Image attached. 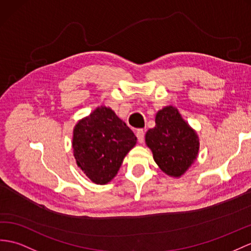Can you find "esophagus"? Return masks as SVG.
<instances>
[{"label": "esophagus", "mask_w": 251, "mask_h": 251, "mask_svg": "<svg viewBox=\"0 0 251 251\" xmlns=\"http://www.w3.org/2000/svg\"><path fill=\"white\" fill-rule=\"evenodd\" d=\"M136 137H137L139 143H143V142H144L145 132H144L143 129H137V130H136Z\"/></svg>", "instance_id": "esophagus-1"}]
</instances>
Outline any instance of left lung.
I'll use <instances>...</instances> for the list:
<instances>
[{
  "instance_id": "obj_1",
  "label": "left lung",
  "mask_w": 251,
  "mask_h": 251,
  "mask_svg": "<svg viewBox=\"0 0 251 251\" xmlns=\"http://www.w3.org/2000/svg\"><path fill=\"white\" fill-rule=\"evenodd\" d=\"M146 144L158 167L172 176L184 174L197 158L199 150L196 132L174 106L157 112L155 126L146 133Z\"/></svg>"
}]
</instances>
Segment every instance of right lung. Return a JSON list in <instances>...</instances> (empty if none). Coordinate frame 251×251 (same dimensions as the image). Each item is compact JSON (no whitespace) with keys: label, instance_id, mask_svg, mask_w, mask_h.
Listing matches in <instances>:
<instances>
[{"label":"right lung","instance_id":"add662e5","mask_svg":"<svg viewBox=\"0 0 251 251\" xmlns=\"http://www.w3.org/2000/svg\"><path fill=\"white\" fill-rule=\"evenodd\" d=\"M136 136L109 107L96 108L73 130L72 148L77 166L96 184H106L117 175Z\"/></svg>","mask_w":251,"mask_h":251}]
</instances>
